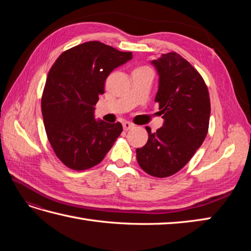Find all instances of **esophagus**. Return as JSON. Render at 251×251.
I'll return each mask as SVG.
<instances>
[{"instance_id": "esophagus-1", "label": "esophagus", "mask_w": 251, "mask_h": 251, "mask_svg": "<svg viewBox=\"0 0 251 251\" xmlns=\"http://www.w3.org/2000/svg\"><path fill=\"white\" fill-rule=\"evenodd\" d=\"M132 127H134V124H131V123L123 122V128H124V130H129Z\"/></svg>"}]
</instances>
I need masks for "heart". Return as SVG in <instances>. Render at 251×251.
Listing matches in <instances>:
<instances>
[{"instance_id": "1", "label": "heart", "mask_w": 251, "mask_h": 251, "mask_svg": "<svg viewBox=\"0 0 251 251\" xmlns=\"http://www.w3.org/2000/svg\"><path fill=\"white\" fill-rule=\"evenodd\" d=\"M138 69H145V67H142V68H138Z\"/></svg>"}]
</instances>
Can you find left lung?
I'll return each mask as SVG.
<instances>
[{"label":"left lung","instance_id":"left-lung-1","mask_svg":"<svg viewBox=\"0 0 251 251\" xmlns=\"http://www.w3.org/2000/svg\"><path fill=\"white\" fill-rule=\"evenodd\" d=\"M158 74L155 101L163 126L156 132L146 127L149 139L137 149L139 166L153 177H169L185 166L205 140L210 99L201 74L177 52L151 61Z\"/></svg>","mask_w":251,"mask_h":251}]
</instances>
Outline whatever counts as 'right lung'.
I'll return each mask as SVG.
<instances>
[{
  "mask_svg": "<svg viewBox=\"0 0 251 251\" xmlns=\"http://www.w3.org/2000/svg\"><path fill=\"white\" fill-rule=\"evenodd\" d=\"M132 58L98 41L66 50L50 70L42 97L47 138L67 167L85 170L104 158L123 131L121 123L95 119L109 74Z\"/></svg>",
  "mask_w": 251,
  "mask_h": 251,
  "instance_id": "1",
  "label": "right lung"
}]
</instances>
